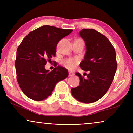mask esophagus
I'll use <instances>...</instances> for the list:
<instances>
[{
  "label": "esophagus",
  "mask_w": 133,
  "mask_h": 133,
  "mask_svg": "<svg viewBox=\"0 0 133 133\" xmlns=\"http://www.w3.org/2000/svg\"><path fill=\"white\" fill-rule=\"evenodd\" d=\"M73 75H74V73H72V72L70 71L69 73V76H70V77H71V76H73Z\"/></svg>",
  "instance_id": "obj_1"
}]
</instances>
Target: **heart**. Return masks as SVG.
Segmentation results:
<instances>
[{"instance_id":"heart-1","label":"heart","mask_w":133,"mask_h":133,"mask_svg":"<svg viewBox=\"0 0 133 133\" xmlns=\"http://www.w3.org/2000/svg\"><path fill=\"white\" fill-rule=\"evenodd\" d=\"M78 63V60L77 58H67L62 60V63L64 66L70 70H72L75 68L76 65Z\"/></svg>"}]
</instances>
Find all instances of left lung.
Wrapping results in <instances>:
<instances>
[{
    "instance_id": "left-lung-1",
    "label": "left lung",
    "mask_w": 133,
    "mask_h": 133,
    "mask_svg": "<svg viewBox=\"0 0 133 133\" xmlns=\"http://www.w3.org/2000/svg\"><path fill=\"white\" fill-rule=\"evenodd\" d=\"M80 35L86 44V53L81 62V69L89 73L87 78L79 73L80 84L71 89L77 100L91 103L104 96L114 79L117 63L113 46L104 35L93 29H83Z\"/></svg>"
}]
</instances>
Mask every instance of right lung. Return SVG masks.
I'll return each mask as SVG.
<instances>
[{"label": "right lung", "mask_w": 133, "mask_h": 133, "mask_svg": "<svg viewBox=\"0 0 133 133\" xmlns=\"http://www.w3.org/2000/svg\"><path fill=\"white\" fill-rule=\"evenodd\" d=\"M72 31L44 25L30 31L18 46L16 78L22 91L29 98L35 101L47 98L56 83L68 76V71L63 67L58 66L49 72L44 66L56 56L60 40Z\"/></svg>", "instance_id": "obj_1"}]
</instances>
